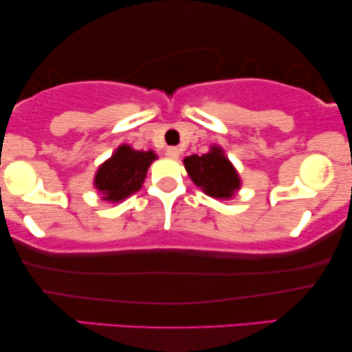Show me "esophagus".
Masks as SVG:
<instances>
[{"instance_id":"34e87169","label":"esophagus","mask_w":352,"mask_h":352,"mask_svg":"<svg viewBox=\"0 0 352 352\" xmlns=\"http://www.w3.org/2000/svg\"><path fill=\"white\" fill-rule=\"evenodd\" d=\"M166 155L170 158H177V157H179V148H177V147H168L166 148Z\"/></svg>"}]
</instances>
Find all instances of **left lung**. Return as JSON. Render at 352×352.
Returning <instances> with one entry per match:
<instances>
[{
	"label": "left lung",
	"mask_w": 352,
	"mask_h": 352,
	"mask_svg": "<svg viewBox=\"0 0 352 352\" xmlns=\"http://www.w3.org/2000/svg\"><path fill=\"white\" fill-rule=\"evenodd\" d=\"M186 171L197 187L214 199H230L240 187V177L224 155V151L213 146L204 155H190L184 158Z\"/></svg>",
	"instance_id": "left-lung-1"
}]
</instances>
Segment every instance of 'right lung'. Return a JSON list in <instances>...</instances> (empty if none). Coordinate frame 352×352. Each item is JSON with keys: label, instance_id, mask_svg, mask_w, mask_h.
<instances>
[{"label": "right lung", "instance_id": "obj_1", "mask_svg": "<svg viewBox=\"0 0 352 352\" xmlns=\"http://www.w3.org/2000/svg\"><path fill=\"white\" fill-rule=\"evenodd\" d=\"M155 158L152 151H134L126 144L120 146L113 155L99 166L94 177L96 189L107 201L124 200L141 189L148 166Z\"/></svg>", "mask_w": 352, "mask_h": 352}]
</instances>
